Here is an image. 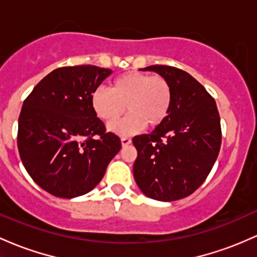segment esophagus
Masks as SVG:
<instances>
[{
	"label": "esophagus",
	"instance_id": "obj_1",
	"mask_svg": "<svg viewBox=\"0 0 257 257\" xmlns=\"http://www.w3.org/2000/svg\"><path fill=\"white\" fill-rule=\"evenodd\" d=\"M120 143H122V146H128V145H131V144H132V140L129 139V138L123 137L122 139H120Z\"/></svg>",
	"mask_w": 257,
	"mask_h": 257
}]
</instances>
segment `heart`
Instances as JSON below:
<instances>
[{"mask_svg": "<svg viewBox=\"0 0 257 257\" xmlns=\"http://www.w3.org/2000/svg\"><path fill=\"white\" fill-rule=\"evenodd\" d=\"M90 103L95 114L106 123L121 116L126 105L130 114L120 122L109 124L108 129L128 135L142 131L145 124L154 128L166 119L172 105V89L160 75L129 72L115 78L109 90H94Z\"/></svg>", "mask_w": 257, "mask_h": 257, "instance_id": "heart-1", "label": "heart"}]
</instances>
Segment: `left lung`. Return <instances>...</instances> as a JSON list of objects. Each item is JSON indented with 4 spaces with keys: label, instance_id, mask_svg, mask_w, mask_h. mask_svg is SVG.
<instances>
[{
    "label": "left lung",
    "instance_id": "1",
    "mask_svg": "<svg viewBox=\"0 0 257 257\" xmlns=\"http://www.w3.org/2000/svg\"><path fill=\"white\" fill-rule=\"evenodd\" d=\"M172 89L166 119L150 134L133 138L134 179L148 197L176 201L193 194L215 165L221 148V119L213 97L184 70L149 66Z\"/></svg>",
    "mask_w": 257,
    "mask_h": 257
}]
</instances>
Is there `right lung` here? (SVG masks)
<instances>
[{
  "label": "right lung",
  "mask_w": 257,
  "mask_h": 257,
  "mask_svg": "<svg viewBox=\"0 0 257 257\" xmlns=\"http://www.w3.org/2000/svg\"><path fill=\"white\" fill-rule=\"evenodd\" d=\"M111 69L96 66L52 70L24 101L18 120V150L39 187L62 199L81 196L105 176L122 148L106 133L90 98Z\"/></svg>",
  "instance_id": "add662e5"
}]
</instances>
